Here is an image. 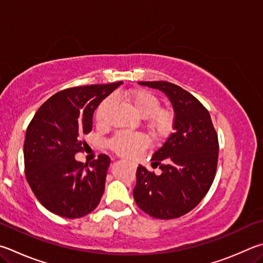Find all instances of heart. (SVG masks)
<instances>
[{
    "mask_svg": "<svg viewBox=\"0 0 263 263\" xmlns=\"http://www.w3.org/2000/svg\"><path fill=\"white\" fill-rule=\"evenodd\" d=\"M128 100L135 110L141 117L147 119L148 125L153 132L157 135H164L173 123L171 112L160 109V101L154 94L147 89H136L128 93ZM111 104V99L107 98L99 104L95 110V119L99 124H104L107 121V114ZM111 149L116 154L124 157H137L147 147L146 138L140 133L119 132L109 142Z\"/></svg>",
    "mask_w": 263,
    "mask_h": 263,
    "instance_id": "heart-1",
    "label": "heart"
}]
</instances>
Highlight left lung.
I'll use <instances>...</instances> for the list:
<instances>
[{
    "instance_id": "left-lung-1",
    "label": "left lung",
    "mask_w": 263,
    "mask_h": 263,
    "mask_svg": "<svg viewBox=\"0 0 263 263\" xmlns=\"http://www.w3.org/2000/svg\"><path fill=\"white\" fill-rule=\"evenodd\" d=\"M163 92L173 103L174 132L153 154L161 175L139 165L133 198L142 212L160 219L183 216L211 189L218 159V139L211 115L187 90L168 82H139Z\"/></svg>"
}]
</instances>
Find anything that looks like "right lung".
<instances>
[{"instance_id":"add662e5","label":"right lung","mask_w":263,"mask_h":263,"mask_svg":"<svg viewBox=\"0 0 263 263\" xmlns=\"http://www.w3.org/2000/svg\"><path fill=\"white\" fill-rule=\"evenodd\" d=\"M122 82L78 86L50 97L28 124L24 142L27 183L40 203L66 218L93 212L104 192L109 156L88 164L76 161L83 136L92 131L93 114Z\"/></svg>"}]
</instances>
